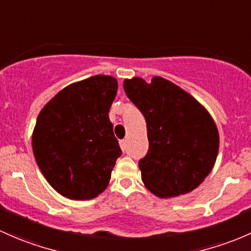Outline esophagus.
<instances>
[{"label":"esophagus","instance_id":"34e87169","mask_svg":"<svg viewBox=\"0 0 251 251\" xmlns=\"http://www.w3.org/2000/svg\"><path fill=\"white\" fill-rule=\"evenodd\" d=\"M120 145H121V149H122L123 151H126V140H121V141H120Z\"/></svg>","mask_w":251,"mask_h":251}]
</instances>
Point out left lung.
Returning a JSON list of instances; mask_svg holds the SVG:
<instances>
[{
    "instance_id": "obj_1",
    "label": "left lung",
    "mask_w": 251,
    "mask_h": 251,
    "mask_svg": "<svg viewBox=\"0 0 251 251\" xmlns=\"http://www.w3.org/2000/svg\"><path fill=\"white\" fill-rule=\"evenodd\" d=\"M123 88L146 121L149 150L139 161L145 186L162 198L198 187L219 151L218 128L208 111L162 77H153L151 83L134 77Z\"/></svg>"
}]
</instances>
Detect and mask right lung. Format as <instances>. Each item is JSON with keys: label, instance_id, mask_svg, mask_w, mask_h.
<instances>
[{"label": "right lung", "instance_id": "1", "mask_svg": "<svg viewBox=\"0 0 251 251\" xmlns=\"http://www.w3.org/2000/svg\"><path fill=\"white\" fill-rule=\"evenodd\" d=\"M117 88L111 76L89 77L64 88L38 115L32 134L35 159L64 197L92 200L107 187L122 154L108 118Z\"/></svg>", "mask_w": 251, "mask_h": 251}]
</instances>
